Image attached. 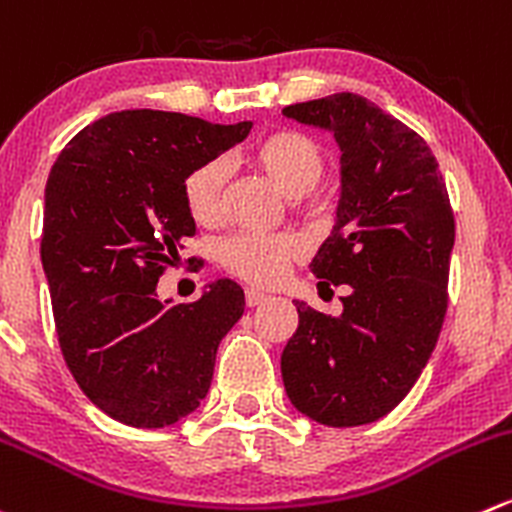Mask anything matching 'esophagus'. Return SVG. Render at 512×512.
Wrapping results in <instances>:
<instances>
[{"label":"esophagus","instance_id":"34e87169","mask_svg":"<svg viewBox=\"0 0 512 512\" xmlns=\"http://www.w3.org/2000/svg\"><path fill=\"white\" fill-rule=\"evenodd\" d=\"M265 300H267V295H262L260 290H252V287H247V290H245V302L250 307L260 305V302H265Z\"/></svg>","mask_w":512,"mask_h":512}]
</instances>
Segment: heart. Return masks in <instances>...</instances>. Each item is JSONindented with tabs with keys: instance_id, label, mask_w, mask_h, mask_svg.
<instances>
[{
	"instance_id": "heart-1",
	"label": "heart",
	"mask_w": 512,
	"mask_h": 512,
	"mask_svg": "<svg viewBox=\"0 0 512 512\" xmlns=\"http://www.w3.org/2000/svg\"><path fill=\"white\" fill-rule=\"evenodd\" d=\"M250 160L282 195L300 197L315 190L325 175V155L312 137L295 130H280L262 137L250 152ZM225 182V165L207 160L192 167L182 180V202L197 225H215L220 217V190ZM302 240L280 235L240 232L227 237L217 250L222 267L252 285L270 287L282 280L287 265L302 255Z\"/></svg>"
}]
</instances>
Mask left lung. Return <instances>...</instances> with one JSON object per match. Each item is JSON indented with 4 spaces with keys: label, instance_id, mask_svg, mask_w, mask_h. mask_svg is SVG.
<instances>
[{
    "label": "left lung",
    "instance_id": "left-lung-1",
    "mask_svg": "<svg viewBox=\"0 0 512 512\" xmlns=\"http://www.w3.org/2000/svg\"><path fill=\"white\" fill-rule=\"evenodd\" d=\"M282 114L332 132L340 147L335 225L310 270L317 287H350L340 317L297 302L282 382L315 423H375L410 393L443 327L455 245L448 190L423 137L360 94L290 104Z\"/></svg>",
    "mask_w": 512,
    "mask_h": 512
}]
</instances>
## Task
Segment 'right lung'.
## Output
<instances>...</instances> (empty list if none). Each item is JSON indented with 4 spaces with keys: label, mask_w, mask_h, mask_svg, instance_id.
Listing matches in <instances>:
<instances>
[{
    "label": "right lung",
    "mask_w": 512,
    "mask_h": 512,
    "mask_svg": "<svg viewBox=\"0 0 512 512\" xmlns=\"http://www.w3.org/2000/svg\"><path fill=\"white\" fill-rule=\"evenodd\" d=\"M250 127L122 109L77 132L49 172L42 267L59 347L82 393L119 423L167 428L200 408L220 340L245 312L227 277L180 305L160 300L157 282L197 232L182 180Z\"/></svg>",
    "instance_id": "obj_1"
}]
</instances>
